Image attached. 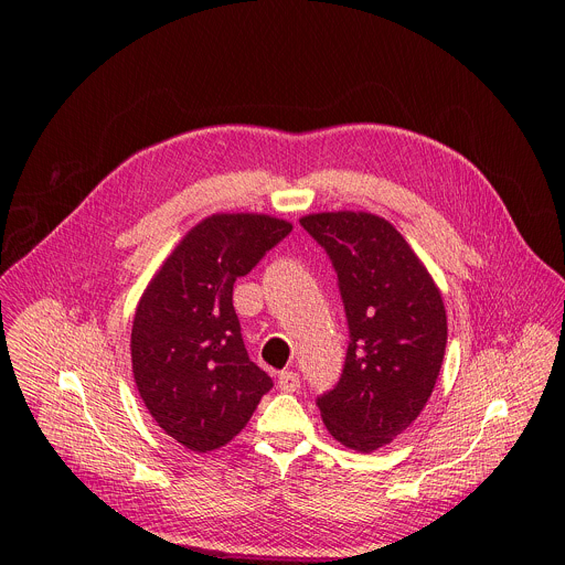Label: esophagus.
Masks as SVG:
<instances>
[{
  "mask_svg": "<svg viewBox=\"0 0 565 565\" xmlns=\"http://www.w3.org/2000/svg\"><path fill=\"white\" fill-rule=\"evenodd\" d=\"M277 386L284 391V393H292L299 388V375L295 371H281L279 373V380H277Z\"/></svg>",
  "mask_w": 565,
  "mask_h": 565,
  "instance_id": "obj_1",
  "label": "esophagus"
}]
</instances>
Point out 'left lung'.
I'll use <instances>...</instances> for the list:
<instances>
[{
  "instance_id": "8db88e82",
  "label": "left lung",
  "mask_w": 565,
  "mask_h": 565,
  "mask_svg": "<svg viewBox=\"0 0 565 565\" xmlns=\"http://www.w3.org/2000/svg\"><path fill=\"white\" fill-rule=\"evenodd\" d=\"M299 223L333 262L351 338L340 382L317 407L338 443L369 454L405 431L431 397L447 344L443 295L386 218L344 210Z\"/></svg>"
}]
</instances>
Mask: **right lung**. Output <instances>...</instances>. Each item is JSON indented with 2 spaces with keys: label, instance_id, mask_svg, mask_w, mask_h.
<instances>
[{
  "label": "right lung",
  "instance_id": "right-lung-1",
  "mask_svg": "<svg viewBox=\"0 0 565 565\" xmlns=\"http://www.w3.org/2000/svg\"><path fill=\"white\" fill-rule=\"evenodd\" d=\"M290 230L268 214H212L181 238L136 306L138 393L158 427L192 451L227 445L273 388L248 358L232 288Z\"/></svg>",
  "mask_w": 565,
  "mask_h": 565
}]
</instances>
